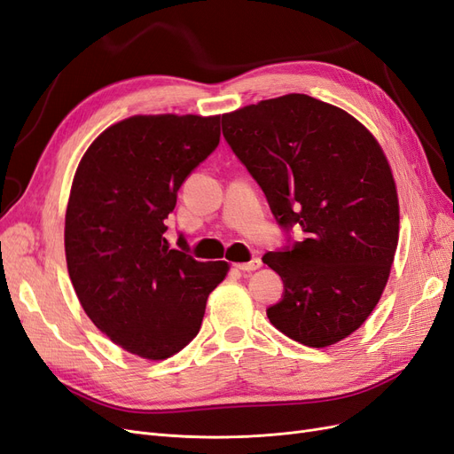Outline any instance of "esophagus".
I'll return each instance as SVG.
<instances>
[{
  "instance_id": "obj_1",
  "label": "esophagus",
  "mask_w": 454,
  "mask_h": 454,
  "mask_svg": "<svg viewBox=\"0 0 454 454\" xmlns=\"http://www.w3.org/2000/svg\"><path fill=\"white\" fill-rule=\"evenodd\" d=\"M260 266H262V260L260 258H253V260H248V262H239V264H236V268L241 270V271H254Z\"/></svg>"
}]
</instances>
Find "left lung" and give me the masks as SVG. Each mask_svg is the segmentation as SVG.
I'll list each match as a JSON object with an SVG mask.
<instances>
[{
	"label": "left lung",
	"instance_id": "obj_1",
	"mask_svg": "<svg viewBox=\"0 0 454 454\" xmlns=\"http://www.w3.org/2000/svg\"><path fill=\"white\" fill-rule=\"evenodd\" d=\"M223 136L266 194L286 245L266 253L285 292L270 323L307 347L362 326L398 245V196L387 158L355 116L305 94L223 114ZM292 227L302 230L292 242Z\"/></svg>",
	"mask_w": 454,
	"mask_h": 454
}]
</instances>
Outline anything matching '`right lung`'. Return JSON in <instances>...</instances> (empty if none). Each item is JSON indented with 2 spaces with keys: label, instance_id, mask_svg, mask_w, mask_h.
<instances>
[{
  "label": "right lung",
  "instance_id": "1",
  "mask_svg": "<svg viewBox=\"0 0 454 454\" xmlns=\"http://www.w3.org/2000/svg\"><path fill=\"white\" fill-rule=\"evenodd\" d=\"M221 141V116H131L82 156L66 211L73 288L101 333L149 360L192 341L226 262H198L164 221L186 177Z\"/></svg>",
  "mask_w": 454,
  "mask_h": 454
}]
</instances>
